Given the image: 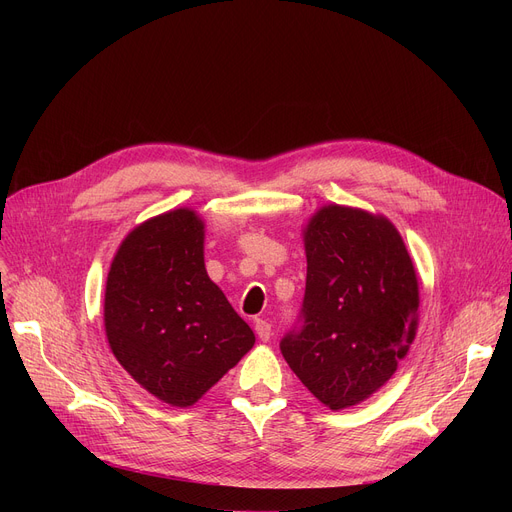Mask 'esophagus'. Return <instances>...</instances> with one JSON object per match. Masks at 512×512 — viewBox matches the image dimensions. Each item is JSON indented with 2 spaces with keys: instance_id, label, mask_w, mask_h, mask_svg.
I'll return each mask as SVG.
<instances>
[{
  "instance_id": "esophagus-1",
  "label": "esophagus",
  "mask_w": 512,
  "mask_h": 512,
  "mask_svg": "<svg viewBox=\"0 0 512 512\" xmlns=\"http://www.w3.org/2000/svg\"><path fill=\"white\" fill-rule=\"evenodd\" d=\"M255 332L263 342H267L272 338V324L267 319H255Z\"/></svg>"
}]
</instances>
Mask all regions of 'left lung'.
Here are the masks:
<instances>
[{"label": "left lung", "mask_w": 512, "mask_h": 512, "mask_svg": "<svg viewBox=\"0 0 512 512\" xmlns=\"http://www.w3.org/2000/svg\"><path fill=\"white\" fill-rule=\"evenodd\" d=\"M301 313L280 351L309 392L338 411L384 386L415 338L419 288L396 228L330 205L305 232Z\"/></svg>", "instance_id": "1"}]
</instances>
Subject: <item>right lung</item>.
I'll use <instances>...</instances> for the list:
<instances>
[{
  "label": "right lung",
  "instance_id": "add662e5",
  "mask_svg": "<svg viewBox=\"0 0 512 512\" xmlns=\"http://www.w3.org/2000/svg\"><path fill=\"white\" fill-rule=\"evenodd\" d=\"M103 317L120 365L172 407H191L255 344L205 272L203 222L188 209L157 215L124 238Z\"/></svg>",
  "mask_w": 512,
  "mask_h": 512
}]
</instances>
